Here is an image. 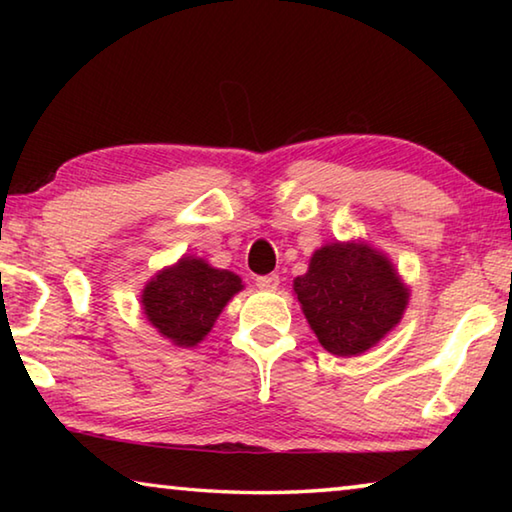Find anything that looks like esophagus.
<instances>
[{
	"label": "esophagus",
	"instance_id": "obj_1",
	"mask_svg": "<svg viewBox=\"0 0 512 512\" xmlns=\"http://www.w3.org/2000/svg\"><path fill=\"white\" fill-rule=\"evenodd\" d=\"M255 284H257L259 289L275 291L277 287H280V275H275V273H271V275H262V277H257Z\"/></svg>",
	"mask_w": 512,
	"mask_h": 512
}]
</instances>
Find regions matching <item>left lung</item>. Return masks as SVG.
I'll use <instances>...</instances> for the list:
<instances>
[{
    "instance_id": "8db88e82",
    "label": "left lung",
    "mask_w": 512,
    "mask_h": 512,
    "mask_svg": "<svg viewBox=\"0 0 512 512\" xmlns=\"http://www.w3.org/2000/svg\"><path fill=\"white\" fill-rule=\"evenodd\" d=\"M318 343L336 357H357L400 323L409 287L384 253L363 241L318 248L309 271L293 280Z\"/></svg>"
}]
</instances>
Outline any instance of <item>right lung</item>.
<instances>
[{"label":"right lung","mask_w":512,"mask_h":512,"mask_svg":"<svg viewBox=\"0 0 512 512\" xmlns=\"http://www.w3.org/2000/svg\"><path fill=\"white\" fill-rule=\"evenodd\" d=\"M241 289L239 275L185 255L146 282L142 309L164 339L178 348H194L210 334L223 307Z\"/></svg>","instance_id":"obj_1"}]
</instances>
